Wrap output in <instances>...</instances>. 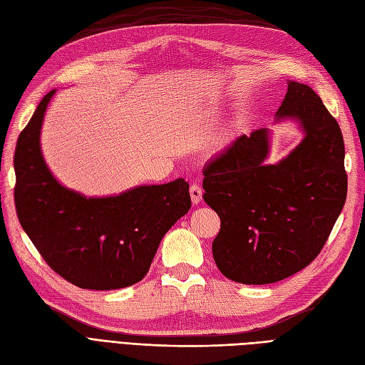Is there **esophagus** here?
<instances>
[{
	"mask_svg": "<svg viewBox=\"0 0 365 365\" xmlns=\"http://www.w3.org/2000/svg\"><path fill=\"white\" fill-rule=\"evenodd\" d=\"M190 197L193 204H200L202 201V187L200 184H192L190 185Z\"/></svg>",
	"mask_w": 365,
	"mask_h": 365,
	"instance_id": "obj_1",
	"label": "esophagus"
}]
</instances>
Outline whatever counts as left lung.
Wrapping results in <instances>:
<instances>
[{"label": "left lung", "instance_id": "1", "mask_svg": "<svg viewBox=\"0 0 365 365\" xmlns=\"http://www.w3.org/2000/svg\"><path fill=\"white\" fill-rule=\"evenodd\" d=\"M277 121L303 130L288 157L264 164L269 129L237 137L204 168V201L220 217L213 259L227 279L280 282L311 263L347 196L344 140L338 121L311 86L288 82Z\"/></svg>", "mask_w": 365, "mask_h": 365}]
</instances>
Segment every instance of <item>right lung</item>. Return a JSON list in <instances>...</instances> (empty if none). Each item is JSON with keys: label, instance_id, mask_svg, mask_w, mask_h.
Masks as SVG:
<instances>
[{"label": "right lung", "instance_id": "obj_1", "mask_svg": "<svg viewBox=\"0 0 365 365\" xmlns=\"http://www.w3.org/2000/svg\"><path fill=\"white\" fill-rule=\"evenodd\" d=\"M51 90L23 129L15 150V207L42 259L82 289L109 291L148 274L164 235L190 210L189 182L138 185L117 196L86 197L63 187L41 152Z\"/></svg>", "mask_w": 365, "mask_h": 365}]
</instances>
